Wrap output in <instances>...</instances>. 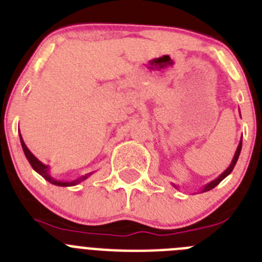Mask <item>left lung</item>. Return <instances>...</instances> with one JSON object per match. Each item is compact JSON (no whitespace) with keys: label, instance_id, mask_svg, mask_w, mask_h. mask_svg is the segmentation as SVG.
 I'll list each match as a JSON object with an SVG mask.
<instances>
[{"label":"left lung","instance_id":"1","mask_svg":"<svg viewBox=\"0 0 262 262\" xmlns=\"http://www.w3.org/2000/svg\"><path fill=\"white\" fill-rule=\"evenodd\" d=\"M242 144H243V136H242V139H240L239 145H237V148H236L235 156H233V159H232V161H231L230 166H228V168H227L226 170H224V172L222 173L221 176H219V177L215 178V180H212V181L209 182V184H207V185H205V186H203L202 189H201V193H205V191H209V190H211V189H214V187L216 186V185L221 184V182L223 181L224 178H226L227 176H228L231 172H232L233 168H235V165H236V163H237V159H239V156H240V151H242ZM172 185L176 187V189H178L177 185H176V184H172Z\"/></svg>","mask_w":262,"mask_h":262}]
</instances>
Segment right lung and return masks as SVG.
Instances as JSON below:
<instances>
[{"mask_svg": "<svg viewBox=\"0 0 262 262\" xmlns=\"http://www.w3.org/2000/svg\"><path fill=\"white\" fill-rule=\"evenodd\" d=\"M20 144H22L23 152H25V156L27 157L29 163L31 164L32 169H34L36 173H39V174L45 178V180H47L48 182H51L52 185H56V186H75V185L82 182L84 180H86L88 177H90V176L94 173V172H90V173H88V174L81 176V177L76 178V180H72V181H61V180H57V178H55V177H52V176H51L50 166L46 165V164H43L41 161H39V160L36 159V157L31 154V152H30V149L27 148V145L25 144V142H23L22 136H20Z\"/></svg>", "mask_w": 262, "mask_h": 262, "instance_id": "obj_1", "label": "right lung"}]
</instances>
